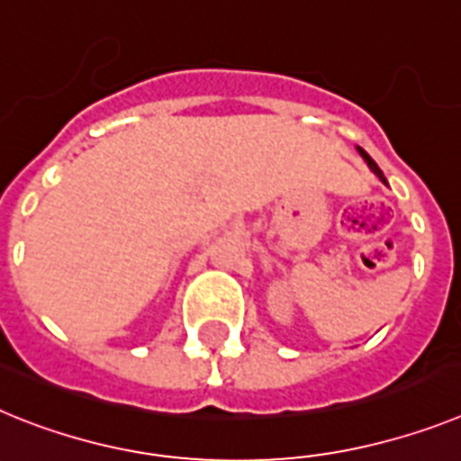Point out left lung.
<instances>
[{
  "mask_svg": "<svg viewBox=\"0 0 461 461\" xmlns=\"http://www.w3.org/2000/svg\"><path fill=\"white\" fill-rule=\"evenodd\" d=\"M359 153H361V158L366 160V165H368V167H371V170L375 172V176H380V182H383V184H387V179H384L383 170H380V167H377V163H375V160H373L371 156H368V153L364 151V149H359Z\"/></svg>",
  "mask_w": 461,
  "mask_h": 461,
  "instance_id": "obj_1",
  "label": "left lung"
}]
</instances>
